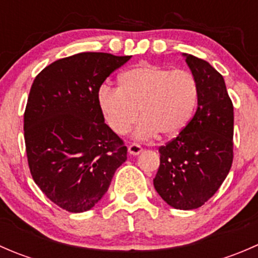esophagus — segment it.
<instances>
[{"label": "esophagus", "mask_w": 258, "mask_h": 258, "mask_svg": "<svg viewBox=\"0 0 258 258\" xmlns=\"http://www.w3.org/2000/svg\"><path fill=\"white\" fill-rule=\"evenodd\" d=\"M142 152V147L137 144H131L128 146V153L130 155L137 156Z\"/></svg>", "instance_id": "34e87169"}]
</instances>
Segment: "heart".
Wrapping results in <instances>:
<instances>
[{
    "label": "heart",
    "mask_w": 258,
    "mask_h": 258,
    "mask_svg": "<svg viewBox=\"0 0 258 258\" xmlns=\"http://www.w3.org/2000/svg\"><path fill=\"white\" fill-rule=\"evenodd\" d=\"M199 96V83L191 72L141 63L119 76V87L101 86L97 103L106 123L117 135L131 130L140 110L142 119L136 137L150 139L160 134L163 139H173L191 122Z\"/></svg>",
    "instance_id": "heart-1"
}]
</instances>
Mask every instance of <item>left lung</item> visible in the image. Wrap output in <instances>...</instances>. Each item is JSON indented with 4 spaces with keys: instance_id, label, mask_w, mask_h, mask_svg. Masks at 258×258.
Returning <instances> with one entry per match:
<instances>
[{
    "instance_id": "left-lung-1",
    "label": "left lung",
    "mask_w": 258,
    "mask_h": 258,
    "mask_svg": "<svg viewBox=\"0 0 258 258\" xmlns=\"http://www.w3.org/2000/svg\"><path fill=\"white\" fill-rule=\"evenodd\" d=\"M183 56L199 83L197 110L176 139L158 148L153 186L173 209L195 210L216 194L232 166L233 105L222 75L205 59Z\"/></svg>"
}]
</instances>
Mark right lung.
<instances>
[{"label": "right lung", "instance_id": "right-lung-1", "mask_svg": "<svg viewBox=\"0 0 258 258\" xmlns=\"http://www.w3.org/2000/svg\"><path fill=\"white\" fill-rule=\"evenodd\" d=\"M130 58L82 52L48 64L31 86L23 119L28 167L47 199L69 212L92 209L127 160L97 91Z\"/></svg>", "mask_w": 258, "mask_h": 258}]
</instances>
